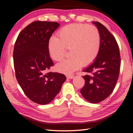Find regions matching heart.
Returning <instances> with one entry per match:
<instances>
[{"label":"heart","mask_w":133,"mask_h":133,"mask_svg":"<svg viewBox=\"0 0 133 133\" xmlns=\"http://www.w3.org/2000/svg\"><path fill=\"white\" fill-rule=\"evenodd\" d=\"M77 69L78 66L74 59L61 62L58 67V71L64 75H71Z\"/></svg>","instance_id":"heart-1"}]
</instances>
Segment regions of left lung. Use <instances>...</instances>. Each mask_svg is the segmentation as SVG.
<instances>
[{
    "instance_id": "obj_1",
    "label": "left lung",
    "mask_w": 133,
    "mask_h": 133,
    "mask_svg": "<svg viewBox=\"0 0 133 133\" xmlns=\"http://www.w3.org/2000/svg\"><path fill=\"white\" fill-rule=\"evenodd\" d=\"M59 26L54 22H34L20 32L14 45L16 79L27 97L40 104L51 102L66 79L61 73L43 72L54 65L50 57L49 43Z\"/></svg>"
}]
</instances>
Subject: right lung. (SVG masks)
<instances>
[{"instance_id": "1", "label": "right lung", "mask_w": 133, "mask_h": 133, "mask_svg": "<svg viewBox=\"0 0 133 133\" xmlns=\"http://www.w3.org/2000/svg\"><path fill=\"white\" fill-rule=\"evenodd\" d=\"M99 31L100 44L97 58L85 69L84 86L81 92L86 100L97 103L111 94L119 77L121 56L114 36L103 24L93 22Z\"/></svg>"}]
</instances>
